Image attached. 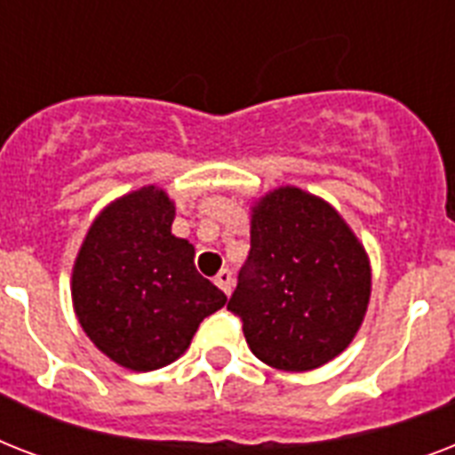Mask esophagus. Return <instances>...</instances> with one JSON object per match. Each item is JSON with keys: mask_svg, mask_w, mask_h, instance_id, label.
Masks as SVG:
<instances>
[{"mask_svg": "<svg viewBox=\"0 0 455 455\" xmlns=\"http://www.w3.org/2000/svg\"><path fill=\"white\" fill-rule=\"evenodd\" d=\"M214 283H217V288H221V291L227 292V295H231V291H234V274L228 269H221L217 276H214Z\"/></svg>", "mask_w": 455, "mask_h": 455, "instance_id": "34e87169", "label": "esophagus"}]
</instances>
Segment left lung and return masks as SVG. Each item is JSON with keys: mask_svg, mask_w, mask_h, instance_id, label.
Masks as SVG:
<instances>
[{"mask_svg": "<svg viewBox=\"0 0 455 455\" xmlns=\"http://www.w3.org/2000/svg\"><path fill=\"white\" fill-rule=\"evenodd\" d=\"M368 299L371 262L335 207L295 186L257 200L227 304L257 359L292 373L323 366L359 332Z\"/></svg>", "mask_w": 455, "mask_h": 455, "instance_id": "left-lung-1", "label": "left lung"}]
</instances>
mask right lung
Instances as JSON below:
<instances>
[{
	"label": "right lung",
	"mask_w": 455,
	"mask_h": 455,
	"mask_svg": "<svg viewBox=\"0 0 455 455\" xmlns=\"http://www.w3.org/2000/svg\"><path fill=\"white\" fill-rule=\"evenodd\" d=\"M174 203L144 186L103 207L73 267V307L87 338L130 371H156L188 349L200 321L227 295L172 234Z\"/></svg>",
	"instance_id": "1"
}]
</instances>
